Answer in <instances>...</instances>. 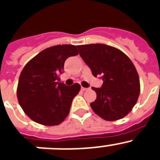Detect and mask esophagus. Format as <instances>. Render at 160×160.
<instances>
[{
  "label": "esophagus",
  "mask_w": 160,
  "mask_h": 160,
  "mask_svg": "<svg viewBox=\"0 0 160 160\" xmlns=\"http://www.w3.org/2000/svg\"><path fill=\"white\" fill-rule=\"evenodd\" d=\"M82 91H86V90H89V88H86V87H82Z\"/></svg>",
  "instance_id": "1"
}]
</instances>
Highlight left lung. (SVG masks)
Instances as JSON below:
<instances>
[{"instance_id":"8db88e82","label":"left lung","mask_w":160,"mask_h":160,"mask_svg":"<svg viewBox=\"0 0 160 160\" xmlns=\"http://www.w3.org/2000/svg\"><path fill=\"white\" fill-rule=\"evenodd\" d=\"M79 54L94 77L101 76V88L90 107L107 121L125 117L135 107L140 93L139 78L131 59L121 50L105 44L77 46Z\"/></svg>"}]
</instances>
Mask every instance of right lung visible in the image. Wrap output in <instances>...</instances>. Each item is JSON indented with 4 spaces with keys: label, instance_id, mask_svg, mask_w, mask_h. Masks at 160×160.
<instances>
[{
    "label": "right lung",
    "instance_id": "add662e5",
    "mask_svg": "<svg viewBox=\"0 0 160 160\" xmlns=\"http://www.w3.org/2000/svg\"><path fill=\"white\" fill-rule=\"evenodd\" d=\"M78 54L77 46L58 45L44 49L23 68L17 95L20 106L38 123L58 125L67 117L73 98L81 87L58 82L65 61Z\"/></svg>",
    "mask_w": 160,
    "mask_h": 160
}]
</instances>
